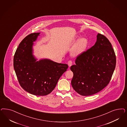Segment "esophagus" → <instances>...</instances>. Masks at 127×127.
Listing matches in <instances>:
<instances>
[{
  "label": "esophagus",
  "mask_w": 127,
  "mask_h": 127,
  "mask_svg": "<svg viewBox=\"0 0 127 127\" xmlns=\"http://www.w3.org/2000/svg\"><path fill=\"white\" fill-rule=\"evenodd\" d=\"M68 65H69V67L71 66L72 65V62L71 61V60L69 61L68 62Z\"/></svg>",
  "instance_id": "1"
}]
</instances>
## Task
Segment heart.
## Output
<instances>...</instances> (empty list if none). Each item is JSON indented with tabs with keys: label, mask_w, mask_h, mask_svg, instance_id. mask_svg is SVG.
<instances>
[{
	"label": "heart",
	"mask_w": 127,
	"mask_h": 127,
	"mask_svg": "<svg viewBox=\"0 0 127 127\" xmlns=\"http://www.w3.org/2000/svg\"><path fill=\"white\" fill-rule=\"evenodd\" d=\"M85 41L84 40L82 39L80 40L78 43V45L77 46V48L74 51V53L78 54L83 49L85 46Z\"/></svg>",
	"instance_id": "b5f03b06"
}]
</instances>
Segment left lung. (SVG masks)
Wrapping results in <instances>:
<instances>
[{"label":"left lung","mask_w":127,"mask_h":127,"mask_svg":"<svg viewBox=\"0 0 127 127\" xmlns=\"http://www.w3.org/2000/svg\"><path fill=\"white\" fill-rule=\"evenodd\" d=\"M93 47L77 57L71 85L83 96L95 94L109 83L116 66V56L112 45L105 36L98 33Z\"/></svg>","instance_id":"1"}]
</instances>
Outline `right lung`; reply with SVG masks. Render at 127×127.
I'll return each mask as SVG.
<instances>
[{
	"mask_svg": "<svg viewBox=\"0 0 127 127\" xmlns=\"http://www.w3.org/2000/svg\"><path fill=\"white\" fill-rule=\"evenodd\" d=\"M39 33H32L21 41L14 56L13 67L24 90L34 95L45 96L54 89L68 66L49 59L36 61L32 54V47Z\"/></svg>",
	"mask_w": 127,
	"mask_h": 127,
	"instance_id": "1",
	"label": "right lung"
}]
</instances>
